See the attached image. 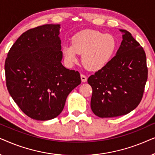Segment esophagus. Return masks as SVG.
<instances>
[{"instance_id": "esophagus-1", "label": "esophagus", "mask_w": 155, "mask_h": 155, "mask_svg": "<svg viewBox=\"0 0 155 155\" xmlns=\"http://www.w3.org/2000/svg\"><path fill=\"white\" fill-rule=\"evenodd\" d=\"M80 77H81V80H82V82H87V78L85 75H82V74H81V75H80Z\"/></svg>"}]
</instances>
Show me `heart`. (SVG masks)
I'll return each mask as SVG.
<instances>
[{"label":"heart","instance_id":"obj_1","mask_svg":"<svg viewBox=\"0 0 155 155\" xmlns=\"http://www.w3.org/2000/svg\"><path fill=\"white\" fill-rule=\"evenodd\" d=\"M117 47L114 36L94 29H84L72 37V45L66 44L63 54L66 62L73 65L78 61V55L82 54V62L87 69L99 71L105 66Z\"/></svg>","mask_w":155,"mask_h":155}]
</instances>
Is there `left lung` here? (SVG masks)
<instances>
[{
    "label": "left lung",
    "instance_id": "left-lung-1",
    "mask_svg": "<svg viewBox=\"0 0 155 155\" xmlns=\"http://www.w3.org/2000/svg\"><path fill=\"white\" fill-rule=\"evenodd\" d=\"M119 30L123 40L116 56L87 80L92 88L91 109L100 118L126 115L134 110L147 80L145 51L129 31Z\"/></svg>",
    "mask_w": 155,
    "mask_h": 155
}]
</instances>
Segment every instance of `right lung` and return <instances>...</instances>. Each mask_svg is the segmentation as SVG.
Listing matches in <instances>:
<instances>
[{
	"instance_id": "right-lung-1",
	"label": "right lung",
	"mask_w": 155,
	"mask_h": 155,
	"mask_svg": "<svg viewBox=\"0 0 155 155\" xmlns=\"http://www.w3.org/2000/svg\"><path fill=\"white\" fill-rule=\"evenodd\" d=\"M60 28V25L48 24L25 31L10 48L5 62L10 96L35 120L57 117L67 97L81 83L80 73L61 63Z\"/></svg>"
}]
</instances>
